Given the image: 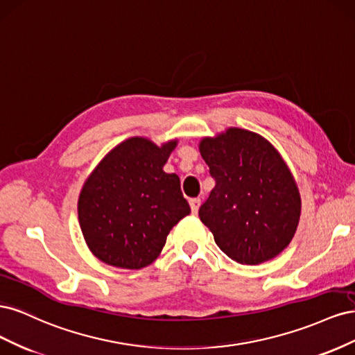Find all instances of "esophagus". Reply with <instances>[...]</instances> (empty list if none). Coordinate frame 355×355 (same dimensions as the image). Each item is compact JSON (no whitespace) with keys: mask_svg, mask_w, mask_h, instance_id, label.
<instances>
[{"mask_svg":"<svg viewBox=\"0 0 355 355\" xmlns=\"http://www.w3.org/2000/svg\"><path fill=\"white\" fill-rule=\"evenodd\" d=\"M200 204H201V200L200 198H191L189 200V206H191V210H192V213H197L198 211V209H200Z\"/></svg>","mask_w":355,"mask_h":355,"instance_id":"34e87169","label":"esophagus"}]
</instances>
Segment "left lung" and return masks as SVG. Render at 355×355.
<instances>
[{
	"label": "left lung",
	"mask_w": 355,
	"mask_h": 355,
	"mask_svg": "<svg viewBox=\"0 0 355 355\" xmlns=\"http://www.w3.org/2000/svg\"><path fill=\"white\" fill-rule=\"evenodd\" d=\"M200 154L216 185L198 216L219 249L241 265L280 254L296 232L300 196L277 149L261 135L231 127L202 137Z\"/></svg>",
	"instance_id": "8db88e82"
}]
</instances>
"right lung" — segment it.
I'll use <instances>...</instances> for the list:
<instances>
[{
  "label": "right lung",
  "instance_id": "right-lung-1",
  "mask_svg": "<svg viewBox=\"0 0 355 355\" xmlns=\"http://www.w3.org/2000/svg\"><path fill=\"white\" fill-rule=\"evenodd\" d=\"M176 145V139L157 146L146 137H130L85 180L78 220L99 261L123 270L148 266L163 250L170 230L191 213L180 179L163 170Z\"/></svg>",
  "mask_w": 355,
  "mask_h": 355
}]
</instances>
